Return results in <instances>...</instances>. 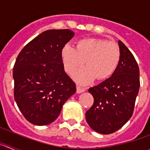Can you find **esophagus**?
I'll list each match as a JSON object with an SVG mask.
<instances>
[{
    "label": "esophagus",
    "instance_id": "obj_1",
    "mask_svg": "<svg viewBox=\"0 0 150 150\" xmlns=\"http://www.w3.org/2000/svg\"><path fill=\"white\" fill-rule=\"evenodd\" d=\"M85 91H86V88H82V87H80L79 86H76V93L80 94Z\"/></svg>",
    "mask_w": 150,
    "mask_h": 150
}]
</instances>
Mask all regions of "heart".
I'll return each instance as SVG.
<instances>
[{
  "mask_svg": "<svg viewBox=\"0 0 150 150\" xmlns=\"http://www.w3.org/2000/svg\"><path fill=\"white\" fill-rule=\"evenodd\" d=\"M64 70L73 74L83 65L86 67L74 74V79L81 84H88L96 77L98 80L109 78L117 68L120 50L114 42L97 38H84L76 43V49L67 44L62 51Z\"/></svg>",
  "mask_w": 150,
  "mask_h": 150,
  "instance_id": "obj_1",
  "label": "heart"
}]
</instances>
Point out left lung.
<instances>
[{
	"instance_id": "1",
	"label": "left lung",
	"mask_w": 150,
	"mask_h": 150,
	"mask_svg": "<svg viewBox=\"0 0 150 150\" xmlns=\"http://www.w3.org/2000/svg\"><path fill=\"white\" fill-rule=\"evenodd\" d=\"M120 60L110 78L88 89L94 98L92 107L86 112L88 125L102 134L121 128L132 117L140 88V71L134 57L119 40Z\"/></svg>"
}]
</instances>
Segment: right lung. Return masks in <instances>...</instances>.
<instances>
[{
	"mask_svg": "<svg viewBox=\"0 0 150 150\" xmlns=\"http://www.w3.org/2000/svg\"><path fill=\"white\" fill-rule=\"evenodd\" d=\"M74 32L70 29L43 31L19 52L14 67V98L25 118L36 125L56 120L64 104L76 92L64 72L62 51Z\"/></svg>",
	"mask_w": 150,
	"mask_h": 150,
	"instance_id": "obj_1",
	"label": "right lung"
}]
</instances>
